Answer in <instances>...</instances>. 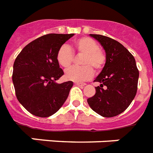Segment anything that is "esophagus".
<instances>
[{
	"instance_id": "obj_1",
	"label": "esophagus",
	"mask_w": 153,
	"mask_h": 153,
	"mask_svg": "<svg viewBox=\"0 0 153 153\" xmlns=\"http://www.w3.org/2000/svg\"><path fill=\"white\" fill-rule=\"evenodd\" d=\"M76 85H77V86H84L85 84L84 83H80V82H75Z\"/></svg>"
}]
</instances>
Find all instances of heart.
<instances>
[{
	"mask_svg": "<svg viewBox=\"0 0 153 153\" xmlns=\"http://www.w3.org/2000/svg\"><path fill=\"white\" fill-rule=\"evenodd\" d=\"M73 50L78 53L84 54L82 60L83 67H71L67 69L65 76L67 80L81 82L92 77L93 69H101L106 62V56L96 40L89 37H82L75 41ZM74 54L70 46L65 44L57 53V60L61 66L68 68L73 61Z\"/></svg>",
	"mask_w": 153,
	"mask_h": 153,
	"instance_id": "b5f03b06",
	"label": "heart"
}]
</instances>
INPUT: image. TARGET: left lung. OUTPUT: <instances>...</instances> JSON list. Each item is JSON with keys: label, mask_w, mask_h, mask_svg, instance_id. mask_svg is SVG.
Returning a JSON list of instances; mask_svg holds the SVG:
<instances>
[{"label": "left lung", "mask_w": 153, "mask_h": 153, "mask_svg": "<svg viewBox=\"0 0 153 153\" xmlns=\"http://www.w3.org/2000/svg\"><path fill=\"white\" fill-rule=\"evenodd\" d=\"M90 36L104 49L106 63L94 80L100 85L96 87V94L88 99V103L100 115L114 117L123 113L136 96L139 71L134 56L120 42L104 35Z\"/></svg>", "instance_id": "obj_1"}]
</instances>
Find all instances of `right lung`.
I'll use <instances>...</instances> for the list:
<instances>
[{"label": "right lung", "instance_id": "1", "mask_svg": "<svg viewBox=\"0 0 153 153\" xmlns=\"http://www.w3.org/2000/svg\"><path fill=\"white\" fill-rule=\"evenodd\" d=\"M74 34H48L27 44L13 65V82L17 100L34 115L55 114L68 98L73 81L57 84L64 72L57 53Z\"/></svg>", "mask_w": 153, "mask_h": 153}]
</instances>
